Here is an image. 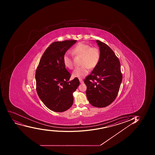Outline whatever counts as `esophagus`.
I'll return each instance as SVG.
<instances>
[{
    "label": "esophagus",
    "mask_w": 155,
    "mask_h": 155,
    "mask_svg": "<svg viewBox=\"0 0 155 155\" xmlns=\"http://www.w3.org/2000/svg\"><path fill=\"white\" fill-rule=\"evenodd\" d=\"M79 81H80V83L81 84H82V83H84V81H83V80H82V79H79Z\"/></svg>",
    "instance_id": "esophagus-1"
}]
</instances>
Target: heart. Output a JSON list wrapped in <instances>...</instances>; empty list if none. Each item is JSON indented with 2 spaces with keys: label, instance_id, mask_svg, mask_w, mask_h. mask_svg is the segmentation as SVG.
<instances>
[{
  "label": "heart",
  "instance_id": "b5f03b06",
  "mask_svg": "<svg viewBox=\"0 0 155 155\" xmlns=\"http://www.w3.org/2000/svg\"><path fill=\"white\" fill-rule=\"evenodd\" d=\"M72 51L76 56L82 57L80 63L82 66L76 68L72 72V76L74 78H83L88 73L89 68H95L100 61L101 54L99 49L97 48H92L86 43H78L72 49ZM63 61L66 67L70 69L73 68V61L69 52L64 54Z\"/></svg>",
  "mask_w": 155,
  "mask_h": 155
}]
</instances>
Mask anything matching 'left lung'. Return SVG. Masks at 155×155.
<instances>
[{"instance_id":"8db88e82","label":"left lung","mask_w":155,"mask_h":155,"mask_svg":"<svg viewBox=\"0 0 155 155\" xmlns=\"http://www.w3.org/2000/svg\"><path fill=\"white\" fill-rule=\"evenodd\" d=\"M101 57L98 64L84 80L86 94L92 106L106 107L115 100L122 80L119 60L107 45L96 40Z\"/></svg>"}]
</instances>
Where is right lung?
Here are the masks:
<instances>
[{
  "mask_svg": "<svg viewBox=\"0 0 155 155\" xmlns=\"http://www.w3.org/2000/svg\"><path fill=\"white\" fill-rule=\"evenodd\" d=\"M77 40L51 43L45 51L36 71V91L45 106L55 112H63L73 104V93L80 84L77 78L70 81L71 74L63 57Z\"/></svg>",
  "mask_w": 155,
  "mask_h": 155,
  "instance_id": "right-lung-1",
  "label": "right lung"
}]
</instances>
